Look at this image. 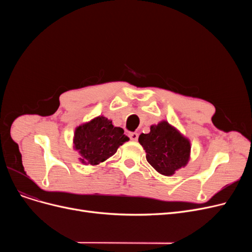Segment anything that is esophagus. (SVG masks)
Segmentation results:
<instances>
[{"instance_id":"1","label":"esophagus","mask_w":252,"mask_h":252,"mask_svg":"<svg viewBox=\"0 0 252 252\" xmlns=\"http://www.w3.org/2000/svg\"><path fill=\"white\" fill-rule=\"evenodd\" d=\"M128 137L131 141H137L138 138H139V135L137 133H129L128 134Z\"/></svg>"}]
</instances>
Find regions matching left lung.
Returning a JSON list of instances; mask_svg holds the SVG:
<instances>
[{
  "label": "left lung",
  "mask_w": 252,
  "mask_h": 252,
  "mask_svg": "<svg viewBox=\"0 0 252 252\" xmlns=\"http://www.w3.org/2000/svg\"><path fill=\"white\" fill-rule=\"evenodd\" d=\"M139 143L146 152L147 161L160 175L173 176L190 160V140L166 121L152 125L148 134L139 136Z\"/></svg>",
  "instance_id": "8db88e82"
}]
</instances>
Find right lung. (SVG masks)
Returning <instances> with one entry per match:
<instances>
[{
	"label": "right lung",
	"mask_w": 252,
	"mask_h": 252,
	"mask_svg": "<svg viewBox=\"0 0 252 252\" xmlns=\"http://www.w3.org/2000/svg\"><path fill=\"white\" fill-rule=\"evenodd\" d=\"M122 127L113 126L112 121L99 115L75 127L73 149L85 165H98L116 153L119 146L129 139Z\"/></svg>",
	"instance_id": "right-lung-1"
}]
</instances>
